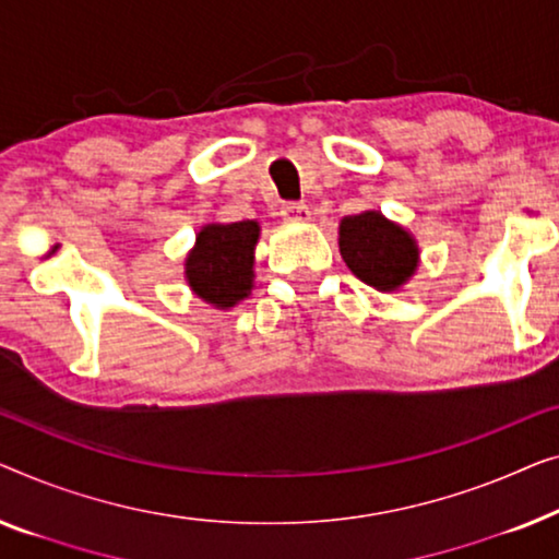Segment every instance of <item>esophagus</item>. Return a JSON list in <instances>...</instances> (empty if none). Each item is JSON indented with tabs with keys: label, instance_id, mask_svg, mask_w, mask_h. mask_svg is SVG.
<instances>
[{
	"label": "esophagus",
	"instance_id": "34e87169",
	"mask_svg": "<svg viewBox=\"0 0 559 559\" xmlns=\"http://www.w3.org/2000/svg\"><path fill=\"white\" fill-rule=\"evenodd\" d=\"M281 215L283 219H288V223H309L311 210L306 207L304 202H286L281 207Z\"/></svg>",
	"mask_w": 559,
	"mask_h": 559
}]
</instances>
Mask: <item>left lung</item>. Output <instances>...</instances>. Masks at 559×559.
Wrapping results in <instances>:
<instances>
[{"instance_id":"left-lung-1","label":"left lung","mask_w":559,"mask_h":559,"mask_svg":"<svg viewBox=\"0 0 559 559\" xmlns=\"http://www.w3.org/2000/svg\"><path fill=\"white\" fill-rule=\"evenodd\" d=\"M340 253L349 271L377 290H397L411 281L420 261L413 235L377 210L342 219Z\"/></svg>"}]
</instances>
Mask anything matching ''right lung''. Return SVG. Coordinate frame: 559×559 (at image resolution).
I'll return each mask as SVG.
<instances>
[{
    "mask_svg": "<svg viewBox=\"0 0 559 559\" xmlns=\"http://www.w3.org/2000/svg\"><path fill=\"white\" fill-rule=\"evenodd\" d=\"M258 235L261 225L255 219L202 227L185 261V278L202 301L215 309H230L250 296Z\"/></svg>",
    "mask_w": 559,
    "mask_h": 559,
    "instance_id": "1",
    "label": "right lung"
}]
</instances>
